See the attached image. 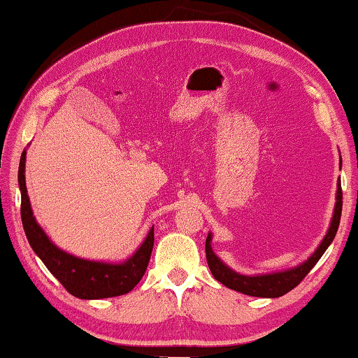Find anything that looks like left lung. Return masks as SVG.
Masks as SVG:
<instances>
[{
	"mask_svg": "<svg viewBox=\"0 0 358 358\" xmlns=\"http://www.w3.org/2000/svg\"><path fill=\"white\" fill-rule=\"evenodd\" d=\"M341 166V164H339ZM338 189H336V203H334L333 217L330 228H328L325 237H323L319 247L315 248L314 253L304 261V263L294 266V268L285 269V271H275L269 272V274H257V275H245L241 274L234 269H231L228 264L217 257L212 248V232H208L206 241V255L208 268L212 271L215 279L223 283L224 287L231 288L248 296H258V298H279L283 294L293 290L294 287L301 282L309 271L317 264V261L322 258V255L330 247L334 236H336L339 228V220H341V210H343V191H341V181L338 180Z\"/></svg>",
	"mask_w": 358,
	"mask_h": 358,
	"instance_id": "8db88e82",
	"label": "left lung"
}]
</instances>
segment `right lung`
<instances>
[{
  "instance_id": "add662e5",
  "label": "right lung",
  "mask_w": 358,
  "mask_h": 358,
  "mask_svg": "<svg viewBox=\"0 0 358 358\" xmlns=\"http://www.w3.org/2000/svg\"><path fill=\"white\" fill-rule=\"evenodd\" d=\"M25 159L27 150L20 156L19 164V188L22 196V224H24L28 243L44 266L57 280L66 288L68 293L81 299H101L121 296L137 285L148 268L150 257L155 245V226L132 257L121 263H105L79 258L62 250L49 239L33 215L30 197L25 185Z\"/></svg>"
}]
</instances>
